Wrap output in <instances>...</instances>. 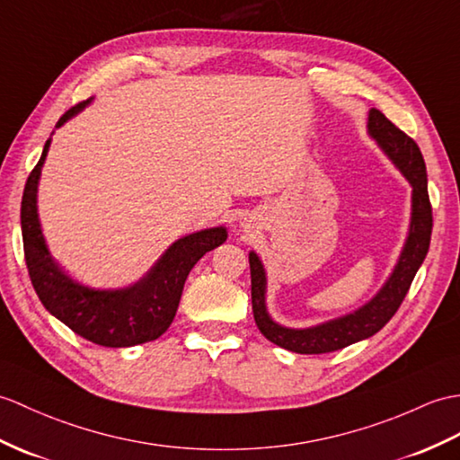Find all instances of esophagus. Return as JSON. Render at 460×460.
I'll use <instances>...</instances> for the list:
<instances>
[{
  "instance_id": "esophagus-1",
  "label": "esophagus",
  "mask_w": 460,
  "mask_h": 460,
  "mask_svg": "<svg viewBox=\"0 0 460 460\" xmlns=\"http://www.w3.org/2000/svg\"><path fill=\"white\" fill-rule=\"evenodd\" d=\"M244 227H247V226H244Z\"/></svg>"
}]
</instances>
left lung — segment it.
Instances as JSON below:
<instances>
[{"instance_id":"8db88e82","label":"left lung","mask_w":460,"mask_h":460,"mask_svg":"<svg viewBox=\"0 0 460 460\" xmlns=\"http://www.w3.org/2000/svg\"><path fill=\"white\" fill-rule=\"evenodd\" d=\"M368 135L375 138L392 164L411 186V219L400 259L376 296L355 312L329 319L314 327L294 329L276 323L266 309V270L254 251L249 252L251 296L256 327L270 343L300 355H322L345 349L362 339H368L386 325L398 312L405 294L415 279V272L425 261L431 241V204L427 194V170L420 146L411 137L400 131L386 115L372 108L368 111Z\"/></svg>"}]
</instances>
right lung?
<instances>
[{
	"mask_svg": "<svg viewBox=\"0 0 460 460\" xmlns=\"http://www.w3.org/2000/svg\"><path fill=\"white\" fill-rule=\"evenodd\" d=\"M92 100L74 105L64 113L57 129L76 117ZM50 146L42 148L33 172L29 174L21 201V233H23L25 262L39 300L74 333L102 347H133L155 341L172 323L181 290L190 270L206 252L226 243L227 229H201L163 252L141 280L117 290H95L64 272L52 259L37 211L40 170Z\"/></svg>",
	"mask_w": 460,
	"mask_h": 460,
	"instance_id": "right-lung-1",
	"label": "right lung"
}]
</instances>
